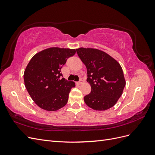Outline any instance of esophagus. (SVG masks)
Masks as SVG:
<instances>
[{
  "label": "esophagus",
  "mask_w": 155,
  "mask_h": 155,
  "mask_svg": "<svg viewBox=\"0 0 155 155\" xmlns=\"http://www.w3.org/2000/svg\"><path fill=\"white\" fill-rule=\"evenodd\" d=\"M83 83V79H80V80H79V81H78V85H81V84H82Z\"/></svg>",
  "instance_id": "obj_1"
}]
</instances>
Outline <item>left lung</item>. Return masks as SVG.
I'll return each instance as SVG.
<instances>
[{"mask_svg":"<svg viewBox=\"0 0 155 155\" xmlns=\"http://www.w3.org/2000/svg\"><path fill=\"white\" fill-rule=\"evenodd\" d=\"M76 51L85 64L87 81L91 86V92L84 97V101L96 110L110 109L122 94L126 83L120 63L98 49L79 48Z\"/></svg>","mask_w":155,"mask_h":155,"instance_id":"obj_1","label":"left lung"}]
</instances>
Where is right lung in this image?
<instances>
[{
	"instance_id": "add662e5",
	"label": "right lung",
	"mask_w": 155,
	"mask_h": 155,
	"mask_svg": "<svg viewBox=\"0 0 155 155\" xmlns=\"http://www.w3.org/2000/svg\"><path fill=\"white\" fill-rule=\"evenodd\" d=\"M76 50L52 47L37 53L30 61L24 72L28 92L37 105L48 111H55L67 104L74 81H68L61 73L67 60Z\"/></svg>"
}]
</instances>
